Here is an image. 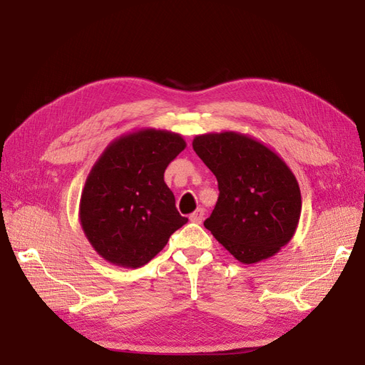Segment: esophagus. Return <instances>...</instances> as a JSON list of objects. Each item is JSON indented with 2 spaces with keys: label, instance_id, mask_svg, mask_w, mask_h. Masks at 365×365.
Here are the masks:
<instances>
[{
  "label": "esophagus",
  "instance_id": "esophagus-1",
  "mask_svg": "<svg viewBox=\"0 0 365 365\" xmlns=\"http://www.w3.org/2000/svg\"><path fill=\"white\" fill-rule=\"evenodd\" d=\"M204 215H205L204 208H197V210H195V212L190 215V220H192V222H195V224H202Z\"/></svg>",
  "mask_w": 365,
  "mask_h": 365
}]
</instances>
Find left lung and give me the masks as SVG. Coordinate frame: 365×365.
I'll use <instances>...</instances> for the list:
<instances>
[{"mask_svg": "<svg viewBox=\"0 0 365 365\" xmlns=\"http://www.w3.org/2000/svg\"><path fill=\"white\" fill-rule=\"evenodd\" d=\"M193 149L219 187L204 227L242 263L275 256L300 220L302 193L292 170L262 141L235 130L196 135Z\"/></svg>", "mask_w": 365, "mask_h": 365, "instance_id": "left-lung-1", "label": "left lung"}]
</instances>
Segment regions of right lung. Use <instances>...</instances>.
<instances>
[{
	"mask_svg": "<svg viewBox=\"0 0 365 365\" xmlns=\"http://www.w3.org/2000/svg\"><path fill=\"white\" fill-rule=\"evenodd\" d=\"M184 149L180 134L146 128L103 150L79 204L82 230L98 256L117 267L140 268L189 220L178 213L164 182L165 168Z\"/></svg>",
	"mask_w": 365,
	"mask_h": 365,
	"instance_id": "1",
	"label": "right lung"
}]
</instances>
